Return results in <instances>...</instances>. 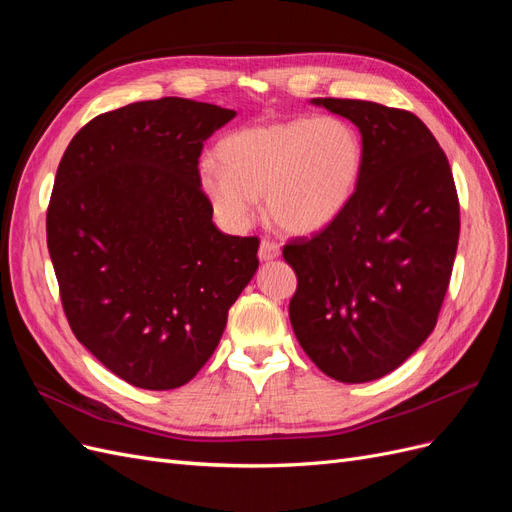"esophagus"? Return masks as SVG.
Wrapping results in <instances>:
<instances>
[{
  "instance_id": "obj_1",
  "label": "esophagus",
  "mask_w": 512,
  "mask_h": 512,
  "mask_svg": "<svg viewBox=\"0 0 512 512\" xmlns=\"http://www.w3.org/2000/svg\"><path fill=\"white\" fill-rule=\"evenodd\" d=\"M258 256L260 260H273L280 256V243H275L273 239L265 237L260 241V247H258Z\"/></svg>"
}]
</instances>
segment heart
<instances>
[{
	"label": "heart",
	"mask_w": 512,
	"mask_h": 512,
	"mask_svg": "<svg viewBox=\"0 0 512 512\" xmlns=\"http://www.w3.org/2000/svg\"><path fill=\"white\" fill-rule=\"evenodd\" d=\"M218 162L198 164L200 192L230 228L252 222L265 194L269 218L288 232L320 230L352 200L363 173L359 132L339 117H294L226 134Z\"/></svg>",
	"instance_id": "1"
}]
</instances>
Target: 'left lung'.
Segmentation results:
<instances>
[{
	"label": "left lung",
	"mask_w": 512,
	"mask_h": 512,
	"mask_svg": "<svg viewBox=\"0 0 512 512\" xmlns=\"http://www.w3.org/2000/svg\"><path fill=\"white\" fill-rule=\"evenodd\" d=\"M316 104L361 130L359 188L284 258L297 273L290 322L301 348L339 382L391 374L438 322L459 243L451 164L425 123L404 108L367 100Z\"/></svg>",
	"instance_id": "obj_1"
}]
</instances>
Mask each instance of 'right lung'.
I'll list each match as a JSON object with an SVG mask.
<instances>
[{
    "instance_id": "right-lung-1",
    "label": "right lung",
    "mask_w": 512,
    "mask_h": 512,
    "mask_svg": "<svg viewBox=\"0 0 512 512\" xmlns=\"http://www.w3.org/2000/svg\"><path fill=\"white\" fill-rule=\"evenodd\" d=\"M228 108L160 98L91 119L59 162L46 243L74 337L138 389L190 382L258 269V237L224 235L198 185Z\"/></svg>"
}]
</instances>
